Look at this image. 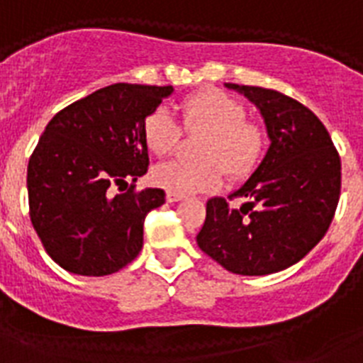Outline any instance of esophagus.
<instances>
[{"instance_id":"esophagus-1","label":"esophagus","mask_w":363,"mask_h":363,"mask_svg":"<svg viewBox=\"0 0 363 363\" xmlns=\"http://www.w3.org/2000/svg\"><path fill=\"white\" fill-rule=\"evenodd\" d=\"M166 199H167V203H177V201L182 199V196H179V194H173V191H166Z\"/></svg>"}]
</instances>
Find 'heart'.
<instances>
[{"label":"heart","mask_w":363,"mask_h":363,"mask_svg":"<svg viewBox=\"0 0 363 363\" xmlns=\"http://www.w3.org/2000/svg\"><path fill=\"white\" fill-rule=\"evenodd\" d=\"M182 123L188 130L201 129L197 155L201 160H169L153 169V182L167 191L186 196L219 186L223 169L230 179H243L258 166L266 133L234 97L219 90H203L181 103ZM147 149L157 157L169 155L181 138V125L166 106H157L142 125Z\"/></svg>","instance_id":"heart-1"}]
</instances>
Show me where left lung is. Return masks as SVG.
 I'll list each match as a JSON object with an SVG mask.
<instances>
[{
  "instance_id": "left-lung-1",
  "label": "left lung",
  "mask_w": 363,
  "mask_h": 363,
  "mask_svg": "<svg viewBox=\"0 0 363 363\" xmlns=\"http://www.w3.org/2000/svg\"><path fill=\"white\" fill-rule=\"evenodd\" d=\"M258 106L271 145L228 199L206 203L197 245L236 275H269L294 266L328 230L340 201L342 162L325 125L303 103L260 86L227 83Z\"/></svg>"
}]
</instances>
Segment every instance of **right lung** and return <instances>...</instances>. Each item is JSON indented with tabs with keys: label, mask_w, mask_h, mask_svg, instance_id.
I'll use <instances>...</instances> for the list:
<instances>
[{
	"label": "right lung",
	"mask_w": 363,
	"mask_h": 363,
	"mask_svg": "<svg viewBox=\"0 0 363 363\" xmlns=\"http://www.w3.org/2000/svg\"><path fill=\"white\" fill-rule=\"evenodd\" d=\"M173 86L116 83L53 116L27 166L29 216L62 269L105 277L138 257L144 219L164 205L160 188L135 190L147 173L142 125ZM127 192L113 188L128 186Z\"/></svg>",
	"instance_id": "1"
}]
</instances>
